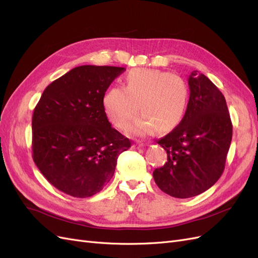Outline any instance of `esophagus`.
I'll return each mask as SVG.
<instances>
[{
    "label": "esophagus",
    "instance_id": "1",
    "mask_svg": "<svg viewBox=\"0 0 258 258\" xmlns=\"http://www.w3.org/2000/svg\"><path fill=\"white\" fill-rule=\"evenodd\" d=\"M146 146V144L145 143H142V142H136L134 145H133V147L135 149H139V148H143V147H145Z\"/></svg>",
    "mask_w": 258,
    "mask_h": 258
}]
</instances>
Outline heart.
<instances>
[{"mask_svg": "<svg viewBox=\"0 0 258 258\" xmlns=\"http://www.w3.org/2000/svg\"><path fill=\"white\" fill-rule=\"evenodd\" d=\"M125 83L110 88L104 98L105 111L116 127L126 126L138 110L143 114L127 127L131 135L144 136L156 127L166 133L180 123L189 100V86L181 77L137 68L127 73Z\"/></svg>", "mask_w": 258, "mask_h": 258, "instance_id": "obj_1", "label": "heart"}]
</instances>
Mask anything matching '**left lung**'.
<instances>
[{"instance_id": "obj_1", "label": "left lung", "mask_w": 258, "mask_h": 258, "mask_svg": "<svg viewBox=\"0 0 258 258\" xmlns=\"http://www.w3.org/2000/svg\"><path fill=\"white\" fill-rule=\"evenodd\" d=\"M186 113L171 133L158 141L166 163L153 171L163 192L186 199L211 188L222 176L232 138L226 99L217 86L195 70L188 79Z\"/></svg>"}]
</instances>
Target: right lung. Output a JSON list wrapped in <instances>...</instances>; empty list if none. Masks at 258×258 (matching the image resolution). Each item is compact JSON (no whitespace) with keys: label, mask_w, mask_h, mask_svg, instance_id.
Listing matches in <instances>:
<instances>
[{"label":"right lung","mask_w":258,"mask_h":258,"mask_svg":"<svg viewBox=\"0 0 258 258\" xmlns=\"http://www.w3.org/2000/svg\"><path fill=\"white\" fill-rule=\"evenodd\" d=\"M125 68L80 66L51 82L34 108L32 158L51 185L92 197L112 178L131 141L114 130L104 107L107 88Z\"/></svg>","instance_id":"1"}]
</instances>
